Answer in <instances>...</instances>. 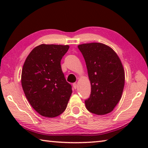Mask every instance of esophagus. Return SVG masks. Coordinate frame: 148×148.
<instances>
[{
	"label": "esophagus",
	"instance_id": "34e87169",
	"mask_svg": "<svg viewBox=\"0 0 148 148\" xmlns=\"http://www.w3.org/2000/svg\"><path fill=\"white\" fill-rule=\"evenodd\" d=\"M73 87L75 89H76L77 88V84H76V83L73 84Z\"/></svg>",
	"mask_w": 148,
	"mask_h": 148
}]
</instances>
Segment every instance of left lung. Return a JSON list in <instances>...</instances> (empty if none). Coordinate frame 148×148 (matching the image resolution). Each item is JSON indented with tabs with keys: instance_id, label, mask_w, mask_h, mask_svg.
<instances>
[{
	"instance_id": "1",
	"label": "left lung",
	"mask_w": 148,
	"mask_h": 148,
	"mask_svg": "<svg viewBox=\"0 0 148 148\" xmlns=\"http://www.w3.org/2000/svg\"><path fill=\"white\" fill-rule=\"evenodd\" d=\"M86 63L91 92L86 100V108L97 115L113 111L121 98L125 71L113 49L102 43L78 45Z\"/></svg>"
}]
</instances>
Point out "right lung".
Masks as SVG:
<instances>
[{
    "label": "right lung",
    "instance_id": "right-lung-1",
    "mask_svg": "<svg viewBox=\"0 0 148 148\" xmlns=\"http://www.w3.org/2000/svg\"><path fill=\"white\" fill-rule=\"evenodd\" d=\"M68 45L40 44L27 56L21 86L32 107L41 116L55 117L63 112L72 90L62 73L61 61Z\"/></svg>",
    "mask_w": 148,
    "mask_h": 148
}]
</instances>
